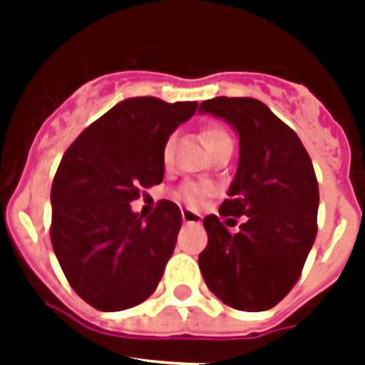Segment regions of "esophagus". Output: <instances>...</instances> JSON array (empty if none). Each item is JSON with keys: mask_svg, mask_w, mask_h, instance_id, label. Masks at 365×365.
Here are the masks:
<instances>
[{"mask_svg": "<svg viewBox=\"0 0 365 365\" xmlns=\"http://www.w3.org/2000/svg\"><path fill=\"white\" fill-rule=\"evenodd\" d=\"M182 220H183V223H187V225H191V223H193V225H199V223L202 222L200 214H197V212H193V210H187V208H185V210H182Z\"/></svg>", "mask_w": 365, "mask_h": 365, "instance_id": "34e87169", "label": "esophagus"}]
</instances>
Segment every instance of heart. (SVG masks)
Masks as SVG:
<instances>
[{"label":"heart","mask_w":365,"mask_h":365,"mask_svg":"<svg viewBox=\"0 0 365 365\" xmlns=\"http://www.w3.org/2000/svg\"><path fill=\"white\" fill-rule=\"evenodd\" d=\"M227 130L220 125H208L205 130H202V142H205V145L208 149H210L212 145H216L217 142H222V140H227ZM172 145H174V140L170 138V140L165 143V149H163V157H165V159L170 157ZM206 195H208V187H205V185H195V183L183 185L182 191H180V197H182V199L185 200V205L189 206H197Z\"/></svg>","instance_id":"obj_1"}]
</instances>
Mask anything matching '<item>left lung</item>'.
I'll return each mask as SVG.
<instances>
[{
	"label": "left lung",
	"instance_id": "8db88e82",
	"mask_svg": "<svg viewBox=\"0 0 365 365\" xmlns=\"http://www.w3.org/2000/svg\"><path fill=\"white\" fill-rule=\"evenodd\" d=\"M240 138L239 170L220 216H246L237 233L217 216L205 217L208 244L199 255L206 286L237 311L259 312L299 280L318 231V182L299 136L255 98L205 100ZM229 222V220H227Z\"/></svg>",
	"mask_w": 365,
	"mask_h": 365
}]
</instances>
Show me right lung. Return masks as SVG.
Returning a JSON list of instances; mask_svg holds the SVG:
<instances>
[{
  "label": "right lung",
  "instance_id": "obj_1",
  "mask_svg": "<svg viewBox=\"0 0 365 365\" xmlns=\"http://www.w3.org/2000/svg\"><path fill=\"white\" fill-rule=\"evenodd\" d=\"M197 102L123 100L66 149L54 174L51 242L68 282L98 311H125L153 294L176 246L182 212L159 200L145 220L140 189L165 176L163 149Z\"/></svg>",
  "mask_w": 365,
  "mask_h": 365
}]
</instances>
